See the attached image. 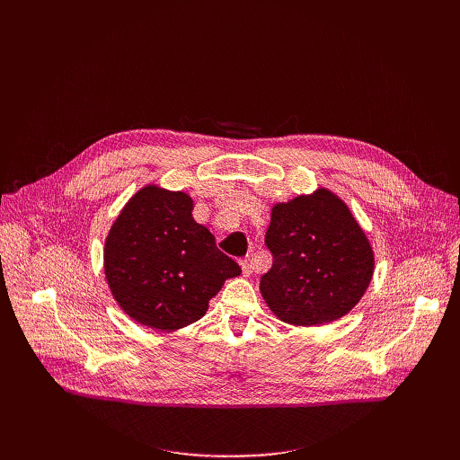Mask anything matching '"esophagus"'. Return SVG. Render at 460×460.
I'll return each mask as SVG.
<instances>
[{
  "label": "esophagus",
  "instance_id": "34e87169",
  "mask_svg": "<svg viewBox=\"0 0 460 460\" xmlns=\"http://www.w3.org/2000/svg\"><path fill=\"white\" fill-rule=\"evenodd\" d=\"M240 266H242V271H243V275H245V277H249V275L252 273V266L249 264L247 260H242V261H240Z\"/></svg>",
  "mask_w": 460,
  "mask_h": 460
}]
</instances>
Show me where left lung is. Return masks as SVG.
<instances>
[{
    "label": "left lung",
    "instance_id": "8db88e82",
    "mask_svg": "<svg viewBox=\"0 0 460 460\" xmlns=\"http://www.w3.org/2000/svg\"><path fill=\"white\" fill-rule=\"evenodd\" d=\"M271 270L260 279L270 309L293 325H320L349 313L375 268L369 240L330 189L277 204L266 233Z\"/></svg>",
    "mask_w": 460,
    "mask_h": 460
}]
</instances>
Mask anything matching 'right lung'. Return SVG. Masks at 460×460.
Instances as JSON below:
<instances>
[{"mask_svg": "<svg viewBox=\"0 0 460 460\" xmlns=\"http://www.w3.org/2000/svg\"><path fill=\"white\" fill-rule=\"evenodd\" d=\"M181 190L146 185L112 224L105 279L119 307L140 323L174 332L200 320L227 279L242 273L211 231L192 218Z\"/></svg>", "mask_w": 460, "mask_h": 460, "instance_id": "obj_1", "label": "right lung"}]
</instances>
